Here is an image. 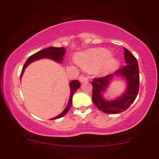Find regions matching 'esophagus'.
Segmentation results:
<instances>
[{
    "instance_id": "esophagus-1",
    "label": "esophagus",
    "mask_w": 159,
    "mask_h": 159,
    "mask_svg": "<svg viewBox=\"0 0 159 159\" xmlns=\"http://www.w3.org/2000/svg\"><path fill=\"white\" fill-rule=\"evenodd\" d=\"M79 80H80V82H81V83H82V82H88V79L86 77H84V76H80V78H79Z\"/></svg>"
}]
</instances>
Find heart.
<instances>
[{"mask_svg": "<svg viewBox=\"0 0 159 159\" xmlns=\"http://www.w3.org/2000/svg\"><path fill=\"white\" fill-rule=\"evenodd\" d=\"M109 51L105 48H96L82 53L77 57V63L86 70H94L100 67L102 72L114 70L119 66V61L114 58Z\"/></svg>", "mask_w": 159, "mask_h": 159, "instance_id": "b5f03b06", "label": "heart"}]
</instances>
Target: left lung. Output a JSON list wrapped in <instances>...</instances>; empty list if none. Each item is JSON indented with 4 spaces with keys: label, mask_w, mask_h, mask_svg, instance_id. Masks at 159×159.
<instances>
[{
    "label": "left lung",
    "mask_w": 159,
    "mask_h": 159,
    "mask_svg": "<svg viewBox=\"0 0 159 159\" xmlns=\"http://www.w3.org/2000/svg\"><path fill=\"white\" fill-rule=\"evenodd\" d=\"M125 51V66L119 69L111 75L104 77L96 78L92 82L93 103L101 111L106 114H114L125 111L135 100L139 91L138 63L130 51L124 48ZM121 76L127 82V88L125 93L116 99L108 101L103 98V93L107 89L108 85L114 77Z\"/></svg>",
    "instance_id": "8db88e82"
}]
</instances>
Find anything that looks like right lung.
<instances>
[{
  "label": "right lung",
  "mask_w": 159,
  "mask_h": 159,
  "mask_svg": "<svg viewBox=\"0 0 159 159\" xmlns=\"http://www.w3.org/2000/svg\"><path fill=\"white\" fill-rule=\"evenodd\" d=\"M65 53H66V50L64 47L61 48H56V47H49L47 48L43 49L41 51L37 52L33 55L30 56L27 60V61L25 62V65H24L22 71H21L20 78L22 77V75L25 71V69L26 67H27L30 64H31L32 62L35 61L37 60L42 59V58H49V59H51L54 61L58 62V63H61L64 60V56ZM69 87H70V97H69V102L67 103L66 107L65 108V109L63 111L61 114L58 115L57 116L53 117V118L51 119V120H53V119H59L61 117H63L65 114H66L67 112L69 111V108H71V103H72V97L74 93L76 92V90H77L78 88L80 87V83L78 80H73L71 81L70 83H69Z\"/></svg>",
  "instance_id": "1"
}]
</instances>
